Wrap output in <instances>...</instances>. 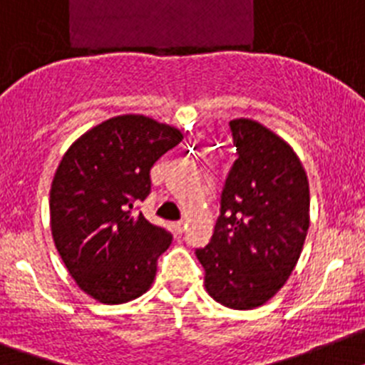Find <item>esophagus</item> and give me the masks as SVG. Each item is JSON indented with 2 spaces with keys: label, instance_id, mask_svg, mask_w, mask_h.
Here are the masks:
<instances>
[{
  "label": "esophagus",
  "instance_id": "34e87169",
  "mask_svg": "<svg viewBox=\"0 0 365 365\" xmlns=\"http://www.w3.org/2000/svg\"><path fill=\"white\" fill-rule=\"evenodd\" d=\"M173 227H175L176 232H183V229H185V223H183V222H175V223H173Z\"/></svg>",
  "mask_w": 365,
  "mask_h": 365
}]
</instances>
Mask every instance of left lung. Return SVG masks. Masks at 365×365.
<instances>
[{
	"instance_id": "1",
	"label": "left lung",
	"mask_w": 365,
	"mask_h": 365,
	"mask_svg": "<svg viewBox=\"0 0 365 365\" xmlns=\"http://www.w3.org/2000/svg\"><path fill=\"white\" fill-rule=\"evenodd\" d=\"M236 160L222 190L215 232L196 249L205 289L229 309H256L291 277L307 229L309 182L285 140L262 123H231Z\"/></svg>"
}]
</instances>
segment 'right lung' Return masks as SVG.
<instances>
[{
    "label": "right lung",
    "mask_w": 365,
    "mask_h": 365,
    "mask_svg": "<svg viewBox=\"0 0 365 365\" xmlns=\"http://www.w3.org/2000/svg\"><path fill=\"white\" fill-rule=\"evenodd\" d=\"M183 134L143 114H123L81 134L51 185L52 238L78 287L101 304L142 297L173 236L134 215L150 192V167Z\"/></svg>",
    "instance_id": "1"
}]
</instances>
